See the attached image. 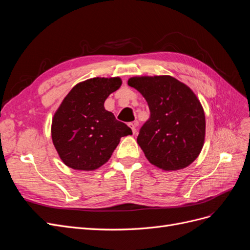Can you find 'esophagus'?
I'll return each mask as SVG.
<instances>
[{
  "label": "esophagus",
  "instance_id": "obj_1",
  "mask_svg": "<svg viewBox=\"0 0 250 250\" xmlns=\"http://www.w3.org/2000/svg\"><path fill=\"white\" fill-rule=\"evenodd\" d=\"M137 122H133V123H129L128 124V126H129L130 128H131V130H132V133H135V130H137Z\"/></svg>",
  "mask_w": 250,
  "mask_h": 250
}]
</instances>
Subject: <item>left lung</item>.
Returning <instances> with one entry per match:
<instances>
[{"label": "left lung", "mask_w": 250, "mask_h": 250, "mask_svg": "<svg viewBox=\"0 0 250 250\" xmlns=\"http://www.w3.org/2000/svg\"><path fill=\"white\" fill-rule=\"evenodd\" d=\"M128 85L138 89L149 106L150 117L138 135L147 160L166 171L191 165L206 135L204 111L192 89L167 75L132 77Z\"/></svg>", "instance_id": "left-lung-1"}]
</instances>
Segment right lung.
<instances>
[{
  "mask_svg": "<svg viewBox=\"0 0 250 250\" xmlns=\"http://www.w3.org/2000/svg\"><path fill=\"white\" fill-rule=\"evenodd\" d=\"M122 80L92 78L78 83L64 98L52 121L53 144L72 169L92 171L106 163L120 143L132 134L125 123L104 108L106 98Z\"/></svg>",
  "mask_w": 250,
  "mask_h": 250,
  "instance_id": "right-lung-1",
  "label": "right lung"
}]
</instances>
